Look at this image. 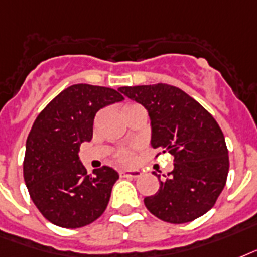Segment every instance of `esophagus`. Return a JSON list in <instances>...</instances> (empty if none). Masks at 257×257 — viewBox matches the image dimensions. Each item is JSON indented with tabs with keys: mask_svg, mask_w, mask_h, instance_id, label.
Here are the masks:
<instances>
[{
	"mask_svg": "<svg viewBox=\"0 0 257 257\" xmlns=\"http://www.w3.org/2000/svg\"><path fill=\"white\" fill-rule=\"evenodd\" d=\"M142 172L141 170H123L120 172V177H127V178H138L141 177Z\"/></svg>",
	"mask_w": 257,
	"mask_h": 257,
	"instance_id": "34e87169",
	"label": "esophagus"
}]
</instances>
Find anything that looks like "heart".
Here are the masks:
<instances>
[{
    "instance_id": "obj_1",
    "label": "heart",
    "mask_w": 257,
    "mask_h": 257,
    "mask_svg": "<svg viewBox=\"0 0 257 257\" xmlns=\"http://www.w3.org/2000/svg\"><path fill=\"white\" fill-rule=\"evenodd\" d=\"M128 107V106H127ZM114 158L122 165H130L134 162V153L128 147H120L115 151Z\"/></svg>"
}]
</instances>
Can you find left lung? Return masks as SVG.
<instances>
[{"label":"left lung","mask_w":257,"mask_h":257,"mask_svg":"<svg viewBox=\"0 0 257 257\" xmlns=\"http://www.w3.org/2000/svg\"><path fill=\"white\" fill-rule=\"evenodd\" d=\"M119 91L149 112L151 146L174 156L173 172L160 181L154 196L145 198L149 212L170 224L201 217L214 206L229 172L225 138L216 119L174 85L158 83Z\"/></svg>","instance_id":"obj_1"}]
</instances>
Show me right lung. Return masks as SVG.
Masks as SVG:
<instances>
[{"instance_id":"1","label":"right lung","mask_w":257,"mask_h":257,"mask_svg":"<svg viewBox=\"0 0 257 257\" xmlns=\"http://www.w3.org/2000/svg\"><path fill=\"white\" fill-rule=\"evenodd\" d=\"M120 100L116 89L73 84L36 118L27 139L24 180L40 213L55 225L81 228L106 210L119 174L103 166L88 176L77 153L80 143L92 139L97 111Z\"/></svg>"}]
</instances>
